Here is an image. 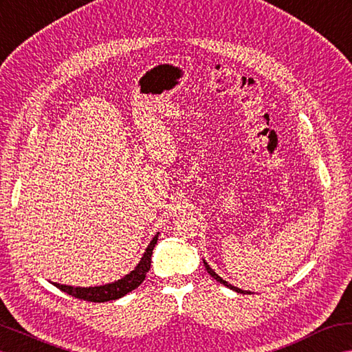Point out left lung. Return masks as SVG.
Instances as JSON below:
<instances>
[{"instance_id":"left-lung-1","label":"left lung","mask_w":352,"mask_h":352,"mask_svg":"<svg viewBox=\"0 0 352 352\" xmlns=\"http://www.w3.org/2000/svg\"><path fill=\"white\" fill-rule=\"evenodd\" d=\"M204 266H205V269L206 270H208V274L214 278V279H217V281L220 283V284H223V285H226V287H229L230 288V290H233V292H236V293H242V294H251V292H248V290H242V288H238V287H235V285H232V284H229L228 281H226V279H223L219 274H215L214 272V270H212V267H210V265L208 263H206L205 262V260H204Z\"/></svg>"}]
</instances>
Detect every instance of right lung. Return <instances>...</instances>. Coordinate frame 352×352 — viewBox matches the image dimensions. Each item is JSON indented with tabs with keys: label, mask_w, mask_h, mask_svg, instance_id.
<instances>
[{
	"label": "right lung",
	"mask_w": 352,
	"mask_h": 352,
	"mask_svg": "<svg viewBox=\"0 0 352 352\" xmlns=\"http://www.w3.org/2000/svg\"><path fill=\"white\" fill-rule=\"evenodd\" d=\"M159 238V232L150 241L148 247L144 251V254L138 265L135 266L133 270L128 275H124L123 278L117 279L114 283H108L104 285H96V287H73V285H65V284H59V283H52L55 287H58L59 290L64 293H68L69 296H74L77 299H83L87 302H108V300H116L120 299V297L126 296L135 290L141 283L146 279V275L150 270L151 265V254H153V248H155L156 242Z\"/></svg>",
	"instance_id": "right-lung-1"
}]
</instances>
